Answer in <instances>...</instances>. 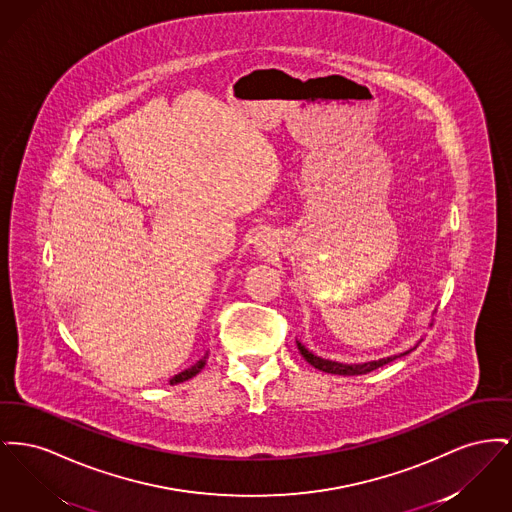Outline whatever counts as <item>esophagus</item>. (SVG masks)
<instances>
[{
  "label": "esophagus",
  "instance_id": "1",
  "mask_svg": "<svg viewBox=\"0 0 512 512\" xmlns=\"http://www.w3.org/2000/svg\"><path fill=\"white\" fill-rule=\"evenodd\" d=\"M269 245H271V241L267 240V238H263V236L257 240L259 251H267V253H269Z\"/></svg>",
  "mask_w": 512,
  "mask_h": 512
}]
</instances>
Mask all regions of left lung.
Masks as SVG:
<instances>
[{"instance_id":"left-lung-1","label":"left lung","mask_w":512,"mask_h":512,"mask_svg":"<svg viewBox=\"0 0 512 512\" xmlns=\"http://www.w3.org/2000/svg\"><path fill=\"white\" fill-rule=\"evenodd\" d=\"M421 340H423V338L418 340V344H420ZM296 344H298V350H300L303 360L307 361L309 365H313V367L319 369V371L332 373V375H344V377H346V375H365V373H369V371H373V369H379V367H383V365H387V363H391V361L398 360V358H402V356H406V354H410L412 350L418 348V344H416L414 348H410V350H406V352H400V354H396V356H387V358H381V360L361 361V363H342V361L327 360V358H321V356L313 354L309 348H305V346L301 344L300 340H296Z\"/></svg>"}]
</instances>
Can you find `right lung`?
Returning a JSON list of instances; mask_svg holds the SVG:
<instances>
[{"instance_id":"1","label":"right lung","mask_w":512,"mask_h":512,"mask_svg":"<svg viewBox=\"0 0 512 512\" xmlns=\"http://www.w3.org/2000/svg\"><path fill=\"white\" fill-rule=\"evenodd\" d=\"M207 360H209V354H205L201 360L197 361V363H193L191 367H187V369H183L181 373H178L176 377H172L170 379V385H180L183 381H189V379H193L205 365H207Z\"/></svg>"}]
</instances>
